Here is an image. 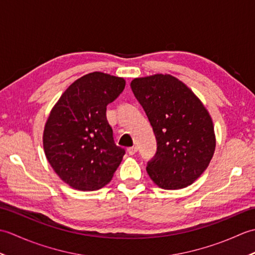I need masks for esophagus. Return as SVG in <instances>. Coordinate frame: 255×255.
Listing matches in <instances>:
<instances>
[{
	"mask_svg": "<svg viewBox=\"0 0 255 255\" xmlns=\"http://www.w3.org/2000/svg\"><path fill=\"white\" fill-rule=\"evenodd\" d=\"M127 152L130 154V155H133L134 153L137 152V147H129L128 149H127Z\"/></svg>",
	"mask_w": 255,
	"mask_h": 255,
	"instance_id": "34e87169",
	"label": "esophagus"
}]
</instances>
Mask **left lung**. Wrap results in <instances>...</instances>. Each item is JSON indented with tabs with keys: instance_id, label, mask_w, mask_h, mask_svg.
Segmentation results:
<instances>
[{
	"instance_id": "8db88e82",
	"label": "left lung",
	"mask_w": 255,
	"mask_h": 255,
	"mask_svg": "<svg viewBox=\"0 0 255 255\" xmlns=\"http://www.w3.org/2000/svg\"><path fill=\"white\" fill-rule=\"evenodd\" d=\"M147 114L156 152L147 172L156 185L180 189L207 169L216 147L213 121L197 96L170 74L138 78L130 83Z\"/></svg>"
}]
</instances>
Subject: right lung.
<instances>
[{
  "label": "right lung",
  "instance_id": "right-lung-1",
  "mask_svg": "<svg viewBox=\"0 0 255 255\" xmlns=\"http://www.w3.org/2000/svg\"><path fill=\"white\" fill-rule=\"evenodd\" d=\"M125 80L93 72L75 81L52 108L44 130L46 158L58 176L79 191H96L112 180L125 149L116 145L106 106Z\"/></svg>",
  "mask_w": 255,
  "mask_h": 255
}]
</instances>
